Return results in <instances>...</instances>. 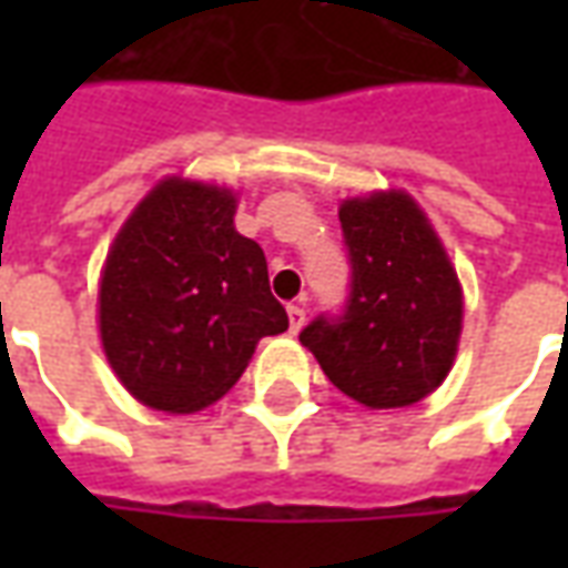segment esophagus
I'll use <instances>...</instances> for the list:
<instances>
[{
  "instance_id": "esophagus-1",
  "label": "esophagus",
  "mask_w": 568,
  "mask_h": 568,
  "mask_svg": "<svg viewBox=\"0 0 568 568\" xmlns=\"http://www.w3.org/2000/svg\"><path fill=\"white\" fill-rule=\"evenodd\" d=\"M304 322H307V310L292 304V307H288V332L297 334L301 328H304Z\"/></svg>"
}]
</instances>
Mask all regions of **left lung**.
<instances>
[{
	"mask_svg": "<svg viewBox=\"0 0 568 568\" xmlns=\"http://www.w3.org/2000/svg\"><path fill=\"white\" fill-rule=\"evenodd\" d=\"M349 297L301 332L325 377L371 410L417 405L450 374L463 285L426 212L405 191L341 203Z\"/></svg>",
	"mask_w": 568,
	"mask_h": 568,
	"instance_id": "obj_1",
	"label": "left lung"
}]
</instances>
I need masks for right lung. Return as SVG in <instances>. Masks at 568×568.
I'll return each mask as SVG.
<instances>
[{
    "instance_id": "1",
    "label": "right lung",
    "mask_w": 568,
    "mask_h": 568,
    "mask_svg": "<svg viewBox=\"0 0 568 568\" xmlns=\"http://www.w3.org/2000/svg\"><path fill=\"white\" fill-rule=\"evenodd\" d=\"M236 194L170 175L133 210L100 280V337L136 402L194 414L234 386L261 337L288 328L267 258L234 227Z\"/></svg>"
}]
</instances>
